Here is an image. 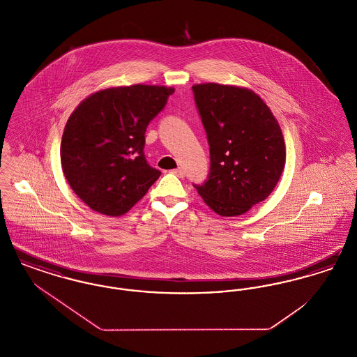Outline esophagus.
I'll use <instances>...</instances> for the list:
<instances>
[{"instance_id":"34e87169","label":"esophagus","mask_w":357,"mask_h":357,"mask_svg":"<svg viewBox=\"0 0 357 357\" xmlns=\"http://www.w3.org/2000/svg\"><path fill=\"white\" fill-rule=\"evenodd\" d=\"M171 172L175 174V175H178V176H183V175H185V170H183L182 167H178V169H175V170H172Z\"/></svg>"}]
</instances>
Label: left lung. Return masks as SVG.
Listing matches in <instances>:
<instances>
[{
    "mask_svg": "<svg viewBox=\"0 0 357 357\" xmlns=\"http://www.w3.org/2000/svg\"><path fill=\"white\" fill-rule=\"evenodd\" d=\"M210 146V174L194 185L222 217H237L265 201L285 167L280 124L255 91L217 83L192 85Z\"/></svg>",
    "mask_w": 357,
    "mask_h": 357,
    "instance_id": "left-lung-1",
    "label": "left lung"
}]
</instances>
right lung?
I'll return each instance as SVG.
<instances>
[{
  "label": "right lung",
  "mask_w": 357,
  "mask_h": 357,
  "mask_svg": "<svg viewBox=\"0 0 357 357\" xmlns=\"http://www.w3.org/2000/svg\"><path fill=\"white\" fill-rule=\"evenodd\" d=\"M174 91L163 85L111 86L89 95L69 116L61 167L70 188L93 211L126 214L160 176L146 160L144 134Z\"/></svg>",
  "instance_id": "1"
}]
</instances>
